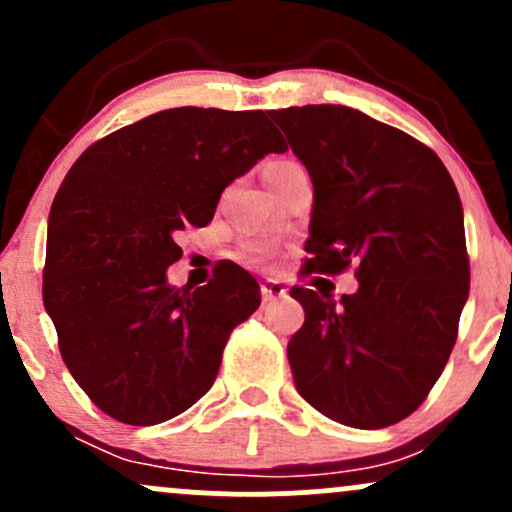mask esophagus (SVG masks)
<instances>
[{
	"instance_id": "1",
	"label": "esophagus",
	"mask_w": 512,
	"mask_h": 512,
	"mask_svg": "<svg viewBox=\"0 0 512 512\" xmlns=\"http://www.w3.org/2000/svg\"><path fill=\"white\" fill-rule=\"evenodd\" d=\"M286 293H289V289H286V286L281 284V281H276V279H264L262 281V298H264V303L276 301V298H286Z\"/></svg>"
}]
</instances>
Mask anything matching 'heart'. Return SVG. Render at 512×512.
<instances>
[{
    "label": "heart",
    "mask_w": 512,
    "mask_h": 512,
    "mask_svg": "<svg viewBox=\"0 0 512 512\" xmlns=\"http://www.w3.org/2000/svg\"><path fill=\"white\" fill-rule=\"evenodd\" d=\"M289 166H293V161H272L267 168H264V180L272 178V175L279 173V170H284ZM272 252H274V248L269 240L250 238L243 243V257H245V262H250V264H264L269 257H272Z\"/></svg>",
    "instance_id": "heart-1"
}]
</instances>
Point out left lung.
I'll list each match as a JSON object with an SVG mask.
<instances>
[{
  "mask_svg": "<svg viewBox=\"0 0 512 512\" xmlns=\"http://www.w3.org/2000/svg\"><path fill=\"white\" fill-rule=\"evenodd\" d=\"M313 180L303 274L356 264L358 291L332 301L293 286L305 322L289 342L308 404L354 428L419 409L448 363L469 296L464 216L428 146L346 105L274 110Z\"/></svg>",
  "mask_w": 512,
  "mask_h": 512,
  "instance_id": "obj_1",
  "label": "left lung"
}]
</instances>
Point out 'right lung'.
Returning a JSON list of instances; mask_svg holds the SVG:
<instances>
[{"label":"right lung","instance_id":"add662e5","mask_svg":"<svg viewBox=\"0 0 512 512\" xmlns=\"http://www.w3.org/2000/svg\"><path fill=\"white\" fill-rule=\"evenodd\" d=\"M284 142L262 110H161L91 144L48 221L43 303L69 373L122 424L154 426L214 385L260 286L233 262L175 289V233L207 226L221 192Z\"/></svg>","mask_w":512,"mask_h":512}]
</instances>
